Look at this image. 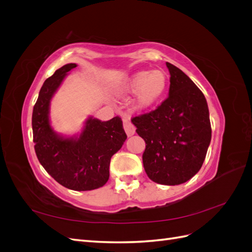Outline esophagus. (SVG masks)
Here are the masks:
<instances>
[{"label": "esophagus", "mask_w": 252, "mask_h": 252, "mask_svg": "<svg viewBox=\"0 0 252 252\" xmlns=\"http://www.w3.org/2000/svg\"><path fill=\"white\" fill-rule=\"evenodd\" d=\"M123 125H124V129H125V131H126V134L128 136H131V135H133L135 133V128H134L133 124L131 123L130 118L125 117L123 119Z\"/></svg>", "instance_id": "1"}]
</instances>
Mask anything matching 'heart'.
<instances>
[{"mask_svg": "<svg viewBox=\"0 0 252 252\" xmlns=\"http://www.w3.org/2000/svg\"><path fill=\"white\" fill-rule=\"evenodd\" d=\"M168 75L163 69L141 70L120 84L121 94H134L133 106L140 111L148 110L162 100L168 88Z\"/></svg>", "mask_w": 252, "mask_h": 252, "instance_id": "1", "label": "heart"}]
</instances>
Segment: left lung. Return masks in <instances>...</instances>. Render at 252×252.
Instances as JSON below:
<instances>
[{"instance_id":"1","label":"left lung","mask_w":252,"mask_h":252,"mask_svg":"<svg viewBox=\"0 0 252 252\" xmlns=\"http://www.w3.org/2000/svg\"><path fill=\"white\" fill-rule=\"evenodd\" d=\"M169 95L149 113L134 117L136 133L144 139V169L158 184L180 185L201 169L211 141L207 101L178 67L167 62Z\"/></svg>"}]
</instances>
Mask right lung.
<instances>
[{"label": "right lung", "instance_id": "obj_1", "mask_svg": "<svg viewBox=\"0 0 252 252\" xmlns=\"http://www.w3.org/2000/svg\"><path fill=\"white\" fill-rule=\"evenodd\" d=\"M78 65L66 64L44 82L32 111V132L37 158L61 185L86 191L104 186L109 179L111 157L127 135L121 118L102 122L89 117L81 133L65 136L50 124V103L64 79Z\"/></svg>", "mask_w": 252, "mask_h": 252}]
</instances>
